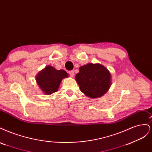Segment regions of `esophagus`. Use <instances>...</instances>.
<instances>
[{"instance_id":"34e87169","label":"esophagus","mask_w":152,"mask_h":152,"mask_svg":"<svg viewBox=\"0 0 152 152\" xmlns=\"http://www.w3.org/2000/svg\"><path fill=\"white\" fill-rule=\"evenodd\" d=\"M69 74H70V77H74V75H75L74 71H73V70H71V71H70V72H69Z\"/></svg>"}]
</instances>
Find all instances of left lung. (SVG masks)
<instances>
[{
	"label": "left lung",
	"mask_w": 152,
	"mask_h": 152,
	"mask_svg": "<svg viewBox=\"0 0 152 152\" xmlns=\"http://www.w3.org/2000/svg\"><path fill=\"white\" fill-rule=\"evenodd\" d=\"M75 80L80 91L91 98L102 96L111 86V74L99 63H88L80 66Z\"/></svg>",
	"instance_id": "left-lung-1"
}]
</instances>
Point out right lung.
Segmentation results:
<instances>
[{"mask_svg": "<svg viewBox=\"0 0 152 152\" xmlns=\"http://www.w3.org/2000/svg\"><path fill=\"white\" fill-rule=\"evenodd\" d=\"M68 77L65 70H58L49 65L37 75L36 81L44 93L48 95L56 92L62 79Z\"/></svg>", "mask_w": 152, "mask_h": 152, "instance_id": "1", "label": "right lung"}]
</instances>
